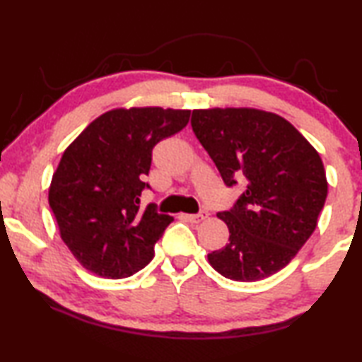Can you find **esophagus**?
Returning a JSON list of instances; mask_svg holds the SVG:
<instances>
[{"mask_svg":"<svg viewBox=\"0 0 362 362\" xmlns=\"http://www.w3.org/2000/svg\"><path fill=\"white\" fill-rule=\"evenodd\" d=\"M189 223H203L207 218V212H199V214H188L185 216Z\"/></svg>","mask_w":362,"mask_h":362,"instance_id":"obj_1","label":"esophagus"}]
</instances>
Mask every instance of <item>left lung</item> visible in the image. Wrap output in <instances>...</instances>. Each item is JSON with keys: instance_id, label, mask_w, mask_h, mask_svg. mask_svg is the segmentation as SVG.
Segmentation results:
<instances>
[{"instance_id": "left-lung-1", "label": "left lung", "mask_w": 362, "mask_h": 362, "mask_svg": "<svg viewBox=\"0 0 362 362\" xmlns=\"http://www.w3.org/2000/svg\"><path fill=\"white\" fill-rule=\"evenodd\" d=\"M192 127L226 185L244 179L223 249L207 255L222 276L252 283L283 269L308 238L327 198V179L315 146L276 113L259 108L193 110Z\"/></svg>"}]
</instances>
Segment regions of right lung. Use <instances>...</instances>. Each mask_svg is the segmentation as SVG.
<instances>
[{"label": "right lung", "mask_w": 362, "mask_h": 362, "mask_svg": "<svg viewBox=\"0 0 362 362\" xmlns=\"http://www.w3.org/2000/svg\"><path fill=\"white\" fill-rule=\"evenodd\" d=\"M189 110L113 108L66 146L49 187L59 235L73 257L100 278L121 279L148 265L173 217L151 204L140 209L148 187L151 150L188 124Z\"/></svg>", "instance_id": "right-lung-1"}]
</instances>
